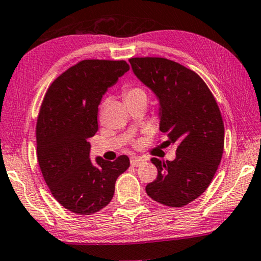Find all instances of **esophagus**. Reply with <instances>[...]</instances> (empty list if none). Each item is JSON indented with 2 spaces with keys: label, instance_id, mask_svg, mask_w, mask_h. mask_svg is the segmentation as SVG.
I'll return each instance as SVG.
<instances>
[{
  "label": "esophagus",
  "instance_id": "1",
  "mask_svg": "<svg viewBox=\"0 0 261 261\" xmlns=\"http://www.w3.org/2000/svg\"><path fill=\"white\" fill-rule=\"evenodd\" d=\"M146 161V160L140 158V156H132L130 158V166L132 167H139L141 166V164Z\"/></svg>",
  "mask_w": 261,
  "mask_h": 261
}]
</instances>
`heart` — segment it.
<instances>
[{
	"label": "heart",
	"instance_id": "heart-1",
	"mask_svg": "<svg viewBox=\"0 0 261 261\" xmlns=\"http://www.w3.org/2000/svg\"><path fill=\"white\" fill-rule=\"evenodd\" d=\"M123 93H125L126 101H130V100H135L140 98H147L146 92L138 86H127L125 87V90H123ZM106 103H107V100H103L101 106H100V111L103 110V107L106 106Z\"/></svg>",
	"mask_w": 261,
	"mask_h": 261
}]
</instances>
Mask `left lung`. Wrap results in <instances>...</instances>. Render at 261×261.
I'll return each instance as SVG.
<instances>
[{
	"instance_id": "1",
	"label": "left lung",
	"mask_w": 261,
	"mask_h": 261,
	"mask_svg": "<svg viewBox=\"0 0 261 261\" xmlns=\"http://www.w3.org/2000/svg\"><path fill=\"white\" fill-rule=\"evenodd\" d=\"M134 74L159 101L160 130L177 143L174 161L153 158L158 177L147 195L167 206L181 207L210 186L224 150V123L214 95L197 73L159 57L130 58Z\"/></svg>"
}]
</instances>
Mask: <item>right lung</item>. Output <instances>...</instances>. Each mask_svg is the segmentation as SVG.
Segmentation results:
<instances>
[{"instance_id":"right-lung-1","label":"right lung","mask_w":261,"mask_h":261,"mask_svg":"<svg viewBox=\"0 0 261 261\" xmlns=\"http://www.w3.org/2000/svg\"><path fill=\"white\" fill-rule=\"evenodd\" d=\"M129 70L125 61L87 59L70 67L51 84L37 120V158L51 194L65 209L92 215L113 198L115 182L129 167L90 159V138L98 130V106L108 87Z\"/></svg>"}]
</instances>
